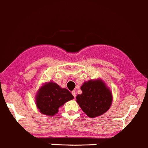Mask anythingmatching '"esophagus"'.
Listing matches in <instances>:
<instances>
[{
  "label": "esophagus",
  "mask_w": 148,
  "mask_h": 148,
  "mask_svg": "<svg viewBox=\"0 0 148 148\" xmlns=\"http://www.w3.org/2000/svg\"><path fill=\"white\" fill-rule=\"evenodd\" d=\"M72 94H73V95L74 96V97H75V96H76V92H75V90L72 91Z\"/></svg>",
  "instance_id": "obj_1"
}]
</instances>
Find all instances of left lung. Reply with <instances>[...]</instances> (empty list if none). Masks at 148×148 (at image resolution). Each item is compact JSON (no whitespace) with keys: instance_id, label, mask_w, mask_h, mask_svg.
<instances>
[{"instance_id":"8db88e82","label":"left lung","mask_w":148,"mask_h":148,"mask_svg":"<svg viewBox=\"0 0 148 148\" xmlns=\"http://www.w3.org/2000/svg\"><path fill=\"white\" fill-rule=\"evenodd\" d=\"M80 89L83 93L77 95L76 101L88 117L96 118L108 110L112 93L101 80L85 82Z\"/></svg>"}]
</instances>
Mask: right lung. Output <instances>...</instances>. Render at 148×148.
Returning a JSON list of instances; mask_svg holds the SVG:
<instances>
[{
    "instance_id": "add662e5",
    "label": "right lung",
    "mask_w": 148,
    "mask_h": 148,
    "mask_svg": "<svg viewBox=\"0 0 148 148\" xmlns=\"http://www.w3.org/2000/svg\"><path fill=\"white\" fill-rule=\"evenodd\" d=\"M73 98L69 90L50 82L39 90L36 97V105L41 113L51 116L58 112L60 106Z\"/></svg>"
}]
</instances>
